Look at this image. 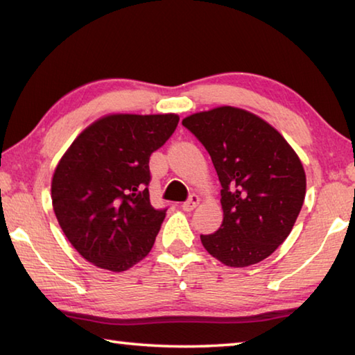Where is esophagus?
<instances>
[{"label": "esophagus", "mask_w": 355, "mask_h": 355, "mask_svg": "<svg viewBox=\"0 0 355 355\" xmlns=\"http://www.w3.org/2000/svg\"><path fill=\"white\" fill-rule=\"evenodd\" d=\"M199 202H200L199 196H196V194H191V196H189V199L186 200V202H183L182 208L184 209V211H192V209H194L197 205H199Z\"/></svg>", "instance_id": "esophagus-1"}]
</instances>
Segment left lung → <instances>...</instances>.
I'll list each match as a JSON object with an SVG mask.
<instances>
[{
	"instance_id": "8db88e82",
	"label": "left lung",
	"mask_w": 355,
	"mask_h": 355,
	"mask_svg": "<svg viewBox=\"0 0 355 355\" xmlns=\"http://www.w3.org/2000/svg\"><path fill=\"white\" fill-rule=\"evenodd\" d=\"M211 156L224 219L200 235L209 255L244 268L268 258L290 235L305 199V172L284 136L255 114L232 106L183 119Z\"/></svg>"
}]
</instances>
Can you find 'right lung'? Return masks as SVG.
<instances>
[{"instance_id": "add662e5", "label": "right lung", "mask_w": 355, "mask_h": 355, "mask_svg": "<svg viewBox=\"0 0 355 355\" xmlns=\"http://www.w3.org/2000/svg\"><path fill=\"white\" fill-rule=\"evenodd\" d=\"M177 114H114L76 137L55 171L53 209L87 261L127 271L153 248L167 208H153L150 155L178 125Z\"/></svg>"}]
</instances>
